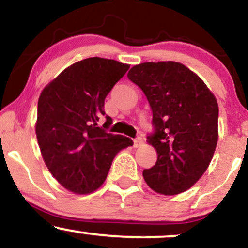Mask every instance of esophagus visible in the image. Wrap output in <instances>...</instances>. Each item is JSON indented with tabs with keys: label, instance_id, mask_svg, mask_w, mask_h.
Listing matches in <instances>:
<instances>
[{
	"label": "esophagus",
	"instance_id": "esophagus-1",
	"mask_svg": "<svg viewBox=\"0 0 248 248\" xmlns=\"http://www.w3.org/2000/svg\"><path fill=\"white\" fill-rule=\"evenodd\" d=\"M142 144H143V137L139 136V137H136V139H134V147L139 148V147H141Z\"/></svg>",
	"mask_w": 248,
	"mask_h": 248
}]
</instances>
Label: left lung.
<instances>
[{
    "label": "left lung",
    "mask_w": 248,
    "mask_h": 248,
    "mask_svg": "<svg viewBox=\"0 0 248 248\" xmlns=\"http://www.w3.org/2000/svg\"><path fill=\"white\" fill-rule=\"evenodd\" d=\"M128 78L142 89L153 109L148 142L157 162L143 171L155 192L175 195L193 186L208 169L218 139V105L203 80L179 62L134 65Z\"/></svg>",
    "instance_id": "obj_1"
}]
</instances>
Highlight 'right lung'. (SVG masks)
I'll return each mask as SVG.
<instances>
[{"label": "right lung", "mask_w": 248, "mask_h": 248, "mask_svg": "<svg viewBox=\"0 0 248 248\" xmlns=\"http://www.w3.org/2000/svg\"><path fill=\"white\" fill-rule=\"evenodd\" d=\"M129 65L89 58L71 64L41 92L35 133L49 172L64 188L89 194L104 184L116 154L133 145L129 137L107 132L112 118L106 95ZM101 116L107 118L97 127Z\"/></svg>", "instance_id": "obj_1"}]
</instances>
